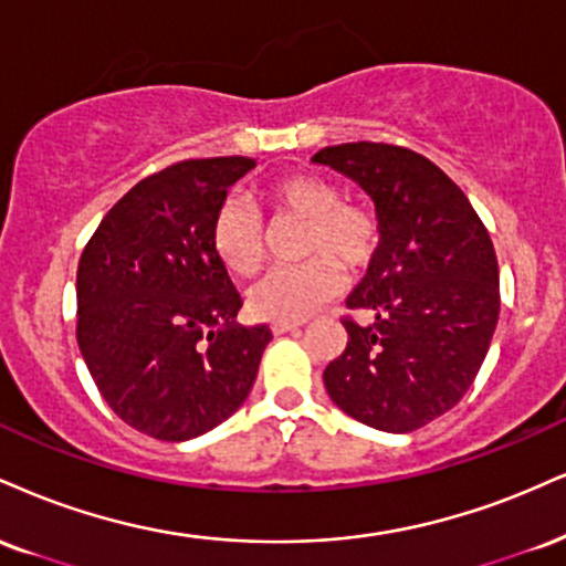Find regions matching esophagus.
I'll use <instances>...</instances> for the list:
<instances>
[{
  "instance_id": "34e87169",
  "label": "esophagus",
  "mask_w": 566,
  "mask_h": 566,
  "mask_svg": "<svg viewBox=\"0 0 566 566\" xmlns=\"http://www.w3.org/2000/svg\"><path fill=\"white\" fill-rule=\"evenodd\" d=\"M303 322H274L271 324V329H274V335H284V332H295L301 329Z\"/></svg>"
}]
</instances>
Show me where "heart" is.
<instances>
[{
	"instance_id": "b5f03b06",
	"label": "heart",
	"mask_w": 566,
	"mask_h": 566,
	"mask_svg": "<svg viewBox=\"0 0 566 566\" xmlns=\"http://www.w3.org/2000/svg\"><path fill=\"white\" fill-rule=\"evenodd\" d=\"M263 197L276 218L305 223L301 265L271 271L250 292L258 316L301 322L324 305L343 284L337 265L360 274L379 253L382 223L371 208L345 202L332 179L318 174H284L263 184ZM216 255L229 271L253 276L265 261V231L248 202L229 197L218 206L210 227Z\"/></svg>"
}]
</instances>
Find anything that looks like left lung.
Wrapping results in <instances>:
<instances>
[{
  "label": "left lung",
  "mask_w": 566,
  "mask_h": 566,
  "mask_svg": "<svg viewBox=\"0 0 566 566\" xmlns=\"http://www.w3.org/2000/svg\"><path fill=\"white\" fill-rule=\"evenodd\" d=\"M374 200L379 253L350 292L348 345L324 369L329 398L374 430L413 432L464 398L499 324V261L472 202L424 155L382 142L311 158Z\"/></svg>",
  "instance_id": "left-lung-1"
}]
</instances>
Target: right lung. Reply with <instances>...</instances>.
<instances>
[{
	"mask_svg": "<svg viewBox=\"0 0 566 566\" xmlns=\"http://www.w3.org/2000/svg\"><path fill=\"white\" fill-rule=\"evenodd\" d=\"M253 158L168 166L120 197L78 261L76 339L94 385L134 430L181 442L244 403L271 329L234 322L242 295L210 227Z\"/></svg>",
	"mask_w": 566,
	"mask_h": 566,
	"instance_id": "1",
	"label": "right lung"
}]
</instances>
